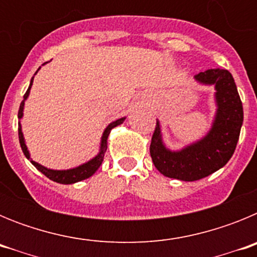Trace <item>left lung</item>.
Masks as SVG:
<instances>
[{
	"label": "left lung",
	"instance_id": "8db88e82",
	"mask_svg": "<svg viewBox=\"0 0 257 257\" xmlns=\"http://www.w3.org/2000/svg\"><path fill=\"white\" fill-rule=\"evenodd\" d=\"M196 82L215 88L216 113L207 134L202 139L171 151L162 139L161 123L152 136L151 157L162 175L183 181H196L213 174L228 163L237 147L243 123V106L237 86L226 69H207L194 76Z\"/></svg>",
	"mask_w": 257,
	"mask_h": 257
}]
</instances>
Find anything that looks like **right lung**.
Here are the masks:
<instances>
[{"mask_svg": "<svg viewBox=\"0 0 257 257\" xmlns=\"http://www.w3.org/2000/svg\"><path fill=\"white\" fill-rule=\"evenodd\" d=\"M45 64H46V63H45ZM38 70H40V68H38ZM37 72L35 73V76L37 74ZM35 76L32 77L28 90H27V92L24 94V100H23L22 104H20L19 113H18V118H19V142H20V147H22L23 153H24V156H26L27 158L31 161L32 165L35 166L38 171L42 172L45 176H47L50 180L55 181V183L74 184V183H78V181L85 180V179H88L90 176H92V175L97 171V169H99V167L101 166V163H103L104 154H105L106 148H108V136H109V134H110V131H112V128H114V127H117V126H119L121 123H123V121L126 119V117H122V118H119V119H115V121L110 122V123L105 127V130H104L103 135H101L100 149H99V153H97L94 158H91V160L87 161V162L82 163V165L77 166V167H73V169H68V170L47 169V167H45V166H42L41 163L36 162V161H33L31 158V153H29L28 148H27L26 139H24V135H23L22 124H20V119L23 118V112H24V104H26V100L28 99L29 92H31V88H32V85H33V78H35Z\"/></svg>", "mask_w": 257, "mask_h": 257, "instance_id": "add662e5", "label": "right lung"}]
</instances>
